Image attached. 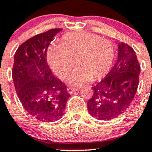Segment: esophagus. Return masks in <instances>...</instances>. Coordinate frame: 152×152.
Returning <instances> with one entry per match:
<instances>
[{"mask_svg":"<svg viewBox=\"0 0 152 152\" xmlns=\"http://www.w3.org/2000/svg\"><path fill=\"white\" fill-rule=\"evenodd\" d=\"M79 90V88H67V91L69 94H73L74 91H76Z\"/></svg>","mask_w":152,"mask_h":152,"instance_id":"obj_1","label":"esophagus"}]
</instances>
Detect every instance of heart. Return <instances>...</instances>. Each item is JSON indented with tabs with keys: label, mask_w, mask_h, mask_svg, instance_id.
I'll list each match as a JSON object with an SVG mask.
<instances>
[{
	"label": "heart",
	"mask_w": 152,
	"mask_h": 152,
	"mask_svg": "<svg viewBox=\"0 0 152 152\" xmlns=\"http://www.w3.org/2000/svg\"><path fill=\"white\" fill-rule=\"evenodd\" d=\"M114 55L111 42L87 32L66 34L61 43L52 44L48 50L49 64L61 78L66 76L76 61L78 66L66 79L73 86L104 76L110 71Z\"/></svg>",
	"instance_id": "b5f03b06"
}]
</instances>
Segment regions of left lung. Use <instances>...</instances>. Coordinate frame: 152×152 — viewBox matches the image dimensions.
I'll return each instance as SVG.
<instances>
[{
	"mask_svg": "<svg viewBox=\"0 0 152 152\" xmlns=\"http://www.w3.org/2000/svg\"><path fill=\"white\" fill-rule=\"evenodd\" d=\"M140 66L134 49L124 42L118 45V58L108 74L93 86L88 111L98 120H112L124 113L137 93Z\"/></svg>",
	"mask_w": 152,
	"mask_h": 152,
	"instance_id": "left-lung-1",
	"label": "left lung"
}]
</instances>
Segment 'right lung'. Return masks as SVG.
I'll use <instances>...</instances> for the list:
<instances>
[{
	"label": "right lung",
	"instance_id": "right-lung-1",
	"mask_svg": "<svg viewBox=\"0 0 152 152\" xmlns=\"http://www.w3.org/2000/svg\"><path fill=\"white\" fill-rule=\"evenodd\" d=\"M61 30L51 29L31 37L14 55L12 76L18 99L31 115L44 122L61 118L70 96L46 61L49 44Z\"/></svg>",
	"mask_w": 152,
	"mask_h": 152
}]
</instances>
